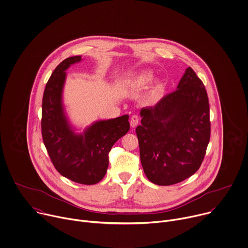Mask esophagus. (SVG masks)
Masks as SVG:
<instances>
[{
    "mask_svg": "<svg viewBox=\"0 0 248 248\" xmlns=\"http://www.w3.org/2000/svg\"><path fill=\"white\" fill-rule=\"evenodd\" d=\"M139 121H140L139 116H138V115H133V116L131 117V120H130V125H131V127L135 128V127L139 124Z\"/></svg>",
    "mask_w": 248,
    "mask_h": 248,
    "instance_id": "esophagus-1",
    "label": "esophagus"
}]
</instances>
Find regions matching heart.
I'll list each match as a JSON object with an SVG mask.
<instances>
[{
    "instance_id": "1",
    "label": "heart",
    "mask_w": 248,
    "mask_h": 248,
    "mask_svg": "<svg viewBox=\"0 0 248 248\" xmlns=\"http://www.w3.org/2000/svg\"><path fill=\"white\" fill-rule=\"evenodd\" d=\"M153 80V74L151 71L145 70V71H141L139 74H137L136 76H134L132 78L129 79V85L134 87V88H145L151 81ZM162 91V87L160 84H155L152 89L150 90L149 94L147 95V101L151 104L156 103L159 98H160V94Z\"/></svg>"
}]
</instances>
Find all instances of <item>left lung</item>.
<instances>
[{
	"label": "left lung",
	"mask_w": 248,
	"mask_h": 248,
	"mask_svg": "<svg viewBox=\"0 0 248 248\" xmlns=\"http://www.w3.org/2000/svg\"><path fill=\"white\" fill-rule=\"evenodd\" d=\"M136 129L140 157L147 178L172 185L201 167L210 137L209 104L202 80L189 67L176 90L155 107L142 108Z\"/></svg>",
	"instance_id": "left-lung-1"
}]
</instances>
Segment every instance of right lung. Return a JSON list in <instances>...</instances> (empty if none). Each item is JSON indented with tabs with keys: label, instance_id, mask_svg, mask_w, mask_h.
<instances>
[{
	"label": "right lung",
	"instance_id": "add662e5",
	"mask_svg": "<svg viewBox=\"0 0 248 248\" xmlns=\"http://www.w3.org/2000/svg\"><path fill=\"white\" fill-rule=\"evenodd\" d=\"M73 56L61 62L46 83L43 98L42 134L55 169L65 177L85 185L98 183L108 167L112 145L130 129L129 115L99 120L77 133L66 113L63 90L66 71L80 62Z\"/></svg>",
	"mask_w": 248,
	"mask_h": 248
}]
</instances>
